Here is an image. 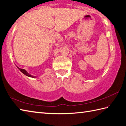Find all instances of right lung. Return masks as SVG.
Instances as JSON below:
<instances>
[{"instance_id": "1", "label": "right lung", "mask_w": 126, "mask_h": 126, "mask_svg": "<svg viewBox=\"0 0 126 126\" xmlns=\"http://www.w3.org/2000/svg\"><path fill=\"white\" fill-rule=\"evenodd\" d=\"M17 68L18 69L20 70L21 72L23 73V74H24V75H26V76H28V77H31V78H36V76H33V75H31V74H29V73H27V71L26 70H24V69H21V68H18V66H17Z\"/></svg>"}]
</instances>
